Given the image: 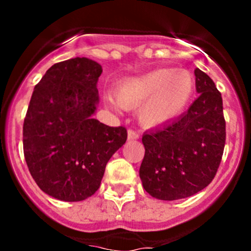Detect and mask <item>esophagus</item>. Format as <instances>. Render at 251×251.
I'll return each instance as SVG.
<instances>
[{"mask_svg":"<svg viewBox=\"0 0 251 251\" xmlns=\"http://www.w3.org/2000/svg\"><path fill=\"white\" fill-rule=\"evenodd\" d=\"M138 137H140V135H138V133L136 132V131H133V130H128V132H127V138H128V141L137 140Z\"/></svg>","mask_w":251,"mask_h":251,"instance_id":"34e87169","label":"esophagus"}]
</instances>
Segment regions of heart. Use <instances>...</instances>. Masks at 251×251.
Segmentation results:
<instances>
[{
    "mask_svg": "<svg viewBox=\"0 0 251 251\" xmlns=\"http://www.w3.org/2000/svg\"><path fill=\"white\" fill-rule=\"evenodd\" d=\"M194 92V80L183 69L151 70L121 81L115 97L104 96L113 109H136L138 119L146 127H163L176 120L186 110Z\"/></svg>",
    "mask_w": 251,
    "mask_h": 251,
    "instance_id": "obj_1",
    "label": "heart"
}]
</instances>
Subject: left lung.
Wrapping results in <instances>:
<instances>
[{"label":"left lung","instance_id":"obj_1","mask_svg":"<svg viewBox=\"0 0 251 251\" xmlns=\"http://www.w3.org/2000/svg\"><path fill=\"white\" fill-rule=\"evenodd\" d=\"M199 97L169 125L146 132L140 168L143 188L153 198L177 201L204 189L216 175L226 141L221 93L197 68Z\"/></svg>","mask_w":251,"mask_h":251}]
</instances>
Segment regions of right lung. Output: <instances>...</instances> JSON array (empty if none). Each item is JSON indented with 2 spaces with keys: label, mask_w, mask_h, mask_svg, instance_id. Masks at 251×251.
I'll list each match as a JSON object with an SVG mask.
<instances>
[{
  "label": "right lung",
  "mask_w": 251,
  "mask_h": 251,
  "mask_svg": "<svg viewBox=\"0 0 251 251\" xmlns=\"http://www.w3.org/2000/svg\"><path fill=\"white\" fill-rule=\"evenodd\" d=\"M100 74V63L72 58L52 65L32 92L23 126L25 161L37 186L58 201L95 194L105 165L127 138L123 126L92 118Z\"/></svg>",
  "instance_id": "add662e5"
}]
</instances>
